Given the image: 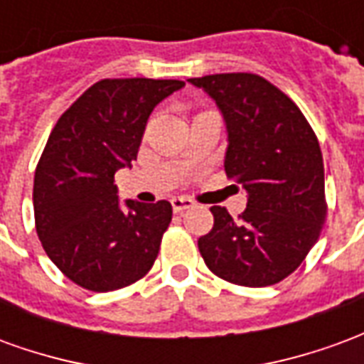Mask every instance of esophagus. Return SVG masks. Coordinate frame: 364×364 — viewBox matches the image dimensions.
Segmentation results:
<instances>
[{"mask_svg":"<svg viewBox=\"0 0 364 364\" xmlns=\"http://www.w3.org/2000/svg\"><path fill=\"white\" fill-rule=\"evenodd\" d=\"M171 206H173V213H185L187 208H193L195 203L191 198H183V197H175L171 198Z\"/></svg>","mask_w":364,"mask_h":364,"instance_id":"obj_1","label":"esophagus"}]
</instances>
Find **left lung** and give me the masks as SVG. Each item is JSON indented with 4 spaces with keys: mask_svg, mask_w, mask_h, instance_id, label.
I'll return each instance as SVG.
<instances>
[{
    "mask_svg": "<svg viewBox=\"0 0 364 364\" xmlns=\"http://www.w3.org/2000/svg\"><path fill=\"white\" fill-rule=\"evenodd\" d=\"M213 99L228 132L224 169L242 183L247 208L234 220L213 206L214 226L198 237L206 267L242 287H269L304 261L326 220L318 138L273 83L255 74L191 77Z\"/></svg>",
    "mask_w": 364,
    "mask_h": 364,
    "instance_id": "obj_1",
    "label": "left lung"
}]
</instances>
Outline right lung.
Instances as JSON below:
<instances>
[{
  "label": "right lung",
  "instance_id": "add662e5",
  "mask_svg": "<svg viewBox=\"0 0 364 364\" xmlns=\"http://www.w3.org/2000/svg\"><path fill=\"white\" fill-rule=\"evenodd\" d=\"M179 80H101L56 122L35 171L36 234L52 263L93 292L142 279L158 257L171 205H120L114 173L130 167L156 105Z\"/></svg>",
  "mask_w": 364,
  "mask_h": 364
}]
</instances>
